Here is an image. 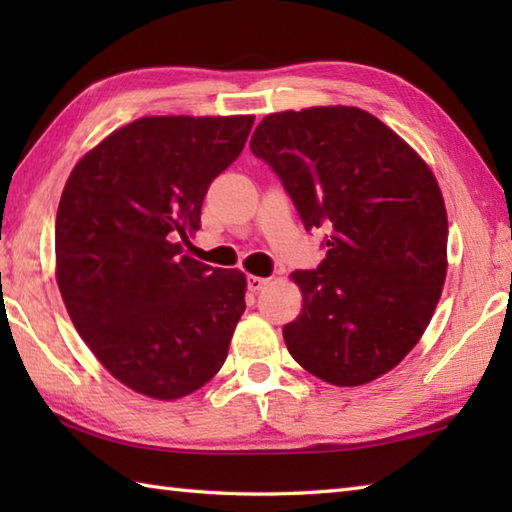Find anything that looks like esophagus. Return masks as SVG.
Returning <instances> with one entry per match:
<instances>
[{"instance_id":"obj_1","label":"esophagus","mask_w":512,"mask_h":512,"mask_svg":"<svg viewBox=\"0 0 512 512\" xmlns=\"http://www.w3.org/2000/svg\"><path fill=\"white\" fill-rule=\"evenodd\" d=\"M248 290H253V292H259V290H264L266 286H268V281L270 279H266V277H255V275H248Z\"/></svg>"}]
</instances>
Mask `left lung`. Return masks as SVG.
<instances>
[{"label": "left lung", "instance_id": "8db88e82", "mask_svg": "<svg viewBox=\"0 0 512 512\" xmlns=\"http://www.w3.org/2000/svg\"><path fill=\"white\" fill-rule=\"evenodd\" d=\"M250 151L284 182L303 226L330 231L317 270H297L303 308L284 325L292 358L325 383H372L405 358L447 279V209L427 162L350 105L268 114Z\"/></svg>", "mask_w": 512, "mask_h": 512}]
</instances>
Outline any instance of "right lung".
Wrapping results in <instances>:
<instances>
[{
	"mask_svg": "<svg viewBox=\"0 0 512 512\" xmlns=\"http://www.w3.org/2000/svg\"><path fill=\"white\" fill-rule=\"evenodd\" d=\"M255 116H143L76 162L54 257L76 332L116 380L156 400L204 387L246 308L242 270L182 255L209 184L242 154Z\"/></svg>",
	"mask_w": 512,
	"mask_h": 512,
	"instance_id": "right-lung-1",
	"label": "right lung"
}]
</instances>
